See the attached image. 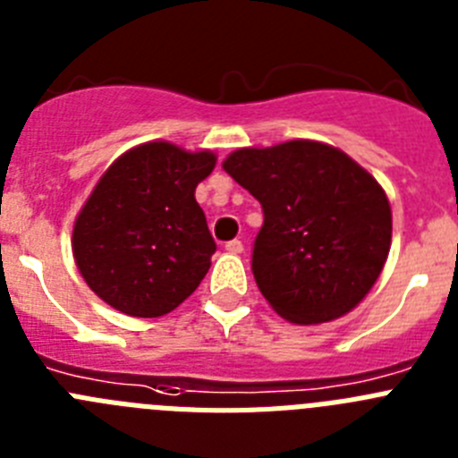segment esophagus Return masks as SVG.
I'll return each instance as SVG.
<instances>
[{
    "mask_svg": "<svg viewBox=\"0 0 458 458\" xmlns=\"http://www.w3.org/2000/svg\"><path fill=\"white\" fill-rule=\"evenodd\" d=\"M225 250H226V252H229V254H241V252H242V242L238 241V238H233V241L226 242Z\"/></svg>",
    "mask_w": 458,
    "mask_h": 458,
    "instance_id": "esophagus-1",
    "label": "esophagus"
}]
</instances>
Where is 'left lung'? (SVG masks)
Returning <instances> with one entry per match:
<instances>
[{"instance_id": "1", "label": "left lung", "mask_w": 458, "mask_h": 458, "mask_svg": "<svg viewBox=\"0 0 458 458\" xmlns=\"http://www.w3.org/2000/svg\"><path fill=\"white\" fill-rule=\"evenodd\" d=\"M222 167L264 208L252 273L279 317L333 321L369 293L392 241L390 201L371 174L310 140L238 148Z\"/></svg>"}]
</instances>
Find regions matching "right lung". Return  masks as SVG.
<instances>
[{"label": "right lung", "mask_w": 458, "mask_h": 458, "mask_svg": "<svg viewBox=\"0 0 458 458\" xmlns=\"http://www.w3.org/2000/svg\"><path fill=\"white\" fill-rule=\"evenodd\" d=\"M216 167L210 151L148 141L114 160L72 229L84 282L128 317L156 318L192 293L210 268V236L194 188Z\"/></svg>", "instance_id": "right-lung-1"}]
</instances>
